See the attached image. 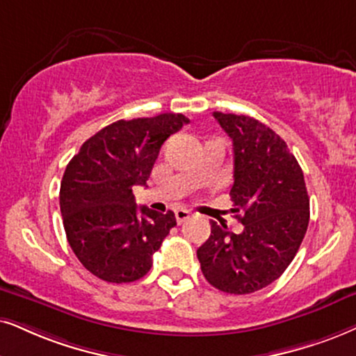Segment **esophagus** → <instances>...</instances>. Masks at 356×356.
I'll list each match as a JSON object with an SVG mask.
<instances>
[{
    "instance_id": "1",
    "label": "esophagus",
    "mask_w": 356,
    "mask_h": 356,
    "mask_svg": "<svg viewBox=\"0 0 356 356\" xmlns=\"http://www.w3.org/2000/svg\"><path fill=\"white\" fill-rule=\"evenodd\" d=\"M188 218H191V213H188L187 210H175V222L179 225L187 222Z\"/></svg>"
}]
</instances>
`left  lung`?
Masks as SVG:
<instances>
[{"label":"left lung","instance_id":"left-lung-1","mask_svg":"<svg viewBox=\"0 0 356 356\" xmlns=\"http://www.w3.org/2000/svg\"><path fill=\"white\" fill-rule=\"evenodd\" d=\"M233 141L232 213L241 233L211 220L197 250L202 273L228 294H250L271 284L298 253L309 225L302 169L286 141L261 121L213 111Z\"/></svg>","mask_w":356,"mask_h":356}]
</instances>
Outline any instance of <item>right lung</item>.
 Segmentation results:
<instances>
[{
  "label": "right lung",
  "instance_id": "right-lung-1",
  "mask_svg": "<svg viewBox=\"0 0 356 356\" xmlns=\"http://www.w3.org/2000/svg\"><path fill=\"white\" fill-rule=\"evenodd\" d=\"M187 123L179 113L120 120L87 139L67 164L58 195L65 235L93 276L121 284L151 269L175 217L138 209L133 186H145L163 143Z\"/></svg>",
  "mask_w": 356,
  "mask_h": 356
}]
</instances>
